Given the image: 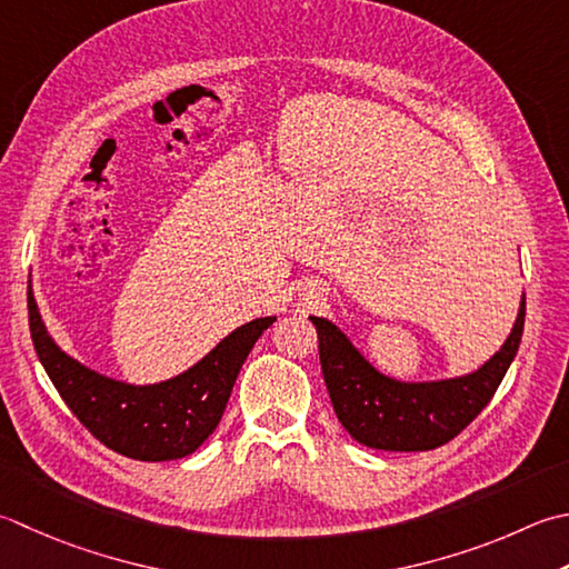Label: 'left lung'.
Segmentation results:
<instances>
[{"label": "left lung", "mask_w": 569, "mask_h": 569, "mask_svg": "<svg viewBox=\"0 0 569 569\" xmlns=\"http://www.w3.org/2000/svg\"><path fill=\"white\" fill-rule=\"evenodd\" d=\"M330 402L355 441L380 451H429L451 441L491 402L513 362L526 322L520 298L513 330L491 360L478 370L447 380H395L365 358L328 318L310 316Z\"/></svg>", "instance_id": "1"}]
</instances>
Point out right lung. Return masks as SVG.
Segmentation results:
<instances>
[{"mask_svg": "<svg viewBox=\"0 0 569 569\" xmlns=\"http://www.w3.org/2000/svg\"><path fill=\"white\" fill-rule=\"evenodd\" d=\"M33 350L78 421L128 459L172 461L194 453L217 429L243 360L276 316L231 330L189 370L154 385L116 380L59 348L39 313L29 281Z\"/></svg>", "mask_w": 569, "mask_h": 569, "instance_id": "1", "label": "right lung"}]
</instances>
